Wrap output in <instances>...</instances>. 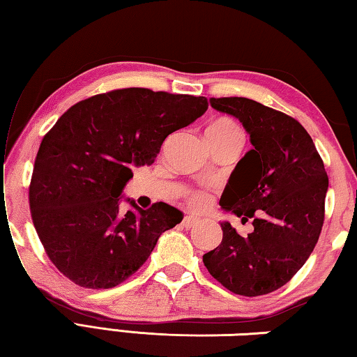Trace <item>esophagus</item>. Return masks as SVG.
<instances>
[{"mask_svg": "<svg viewBox=\"0 0 357 357\" xmlns=\"http://www.w3.org/2000/svg\"><path fill=\"white\" fill-rule=\"evenodd\" d=\"M200 223H202V220L198 219V217H195V215H185L184 220H183V227L185 229H192V228H195V227L200 225Z\"/></svg>", "mask_w": 357, "mask_h": 357, "instance_id": "obj_1", "label": "esophagus"}]
</instances>
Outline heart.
<instances>
[{
    "mask_svg": "<svg viewBox=\"0 0 357 357\" xmlns=\"http://www.w3.org/2000/svg\"><path fill=\"white\" fill-rule=\"evenodd\" d=\"M206 137L215 138V140H236L243 142L239 126L229 118H217L206 128ZM187 202L192 208L202 209L208 204L209 195L204 190H193L187 195Z\"/></svg>",
    "mask_w": 357,
    "mask_h": 357,
    "instance_id": "obj_1",
    "label": "heart"
}]
</instances>
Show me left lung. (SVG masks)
<instances>
[{"instance_id": "obj_1", "label": "left lung", "mask_w": 357, "mask_h": 357, "mask_svg": "<svg viewBox=\"0 0 357 357\" xmlns=\"http://www.w3.org/2000/svg\"><path fill=\"white\" fill-rule=\"evenodd\" d=\"M250 135L252 149L238 162L220 206L252 219L247 236L222 222L219 247L203 255L217 282L234 294L261 296L291 280L315 249L324 222L329 179L307 130L288 114L247 98L209 99Z\"/></svg>"}]
</instances>
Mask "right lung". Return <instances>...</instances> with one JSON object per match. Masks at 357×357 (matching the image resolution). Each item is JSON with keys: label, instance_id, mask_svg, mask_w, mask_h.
<instances>
[{"label": "right lung", "instance_id": "right-lung-1", "mask_svg": "<svg viewBox=\"0 0 357 357\" xmlns=\"http://www.w3.org/2000/svg\"><path fill=\"white\" fill-rule=\"evenodd\" d=\"M208 110L203 96L124 88L72 105L47 132L34 160L29 208L56 269L78 287L107 289L146 261L183 213L167 203L121 213L132 167L151 165L174 130Z\"/></svg>", "mask_w": 357, "mask_h": 357}]
</instances>
